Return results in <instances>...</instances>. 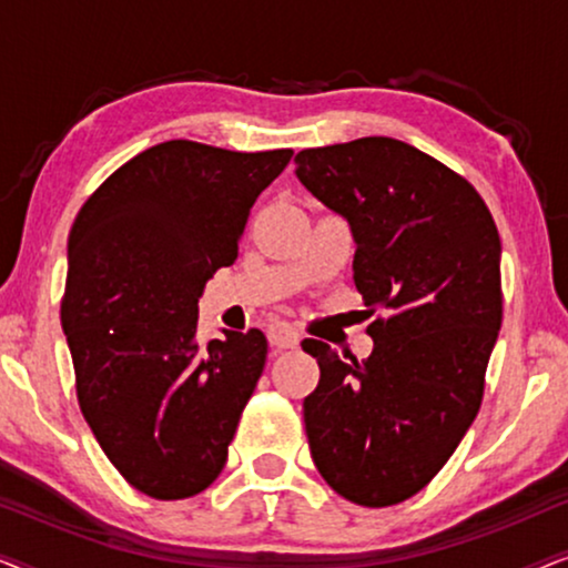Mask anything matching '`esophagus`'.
I'll list each match as a JSON object with an SVG mask.
<instances>
[{
	"mask_svg": "<svg viewBox=\"0 0 568 568\" xmlns=\"http://www.w3.org/2000/svg\"><path fill=\"white\" fill-rule=\"evenodd\" d=\"M300 331L294 328L292 323H284V321H276L268 325V341L271 346L276 348H294L300 344Z\"/></svg>",
	"mask_w": 568,
	"mask_h": 568,
	"instance_id": "34e87169",
	"label": "esophagus"
}]
</instances>
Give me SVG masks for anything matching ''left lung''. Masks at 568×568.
<instances>
[{
    "label": "left lung",
    "mask_w": 568,
    "mask_h": 568,
    "mask_svg": "<svg viewBox=\"0 0 568 568\" xmlns=\"http://www.w3.org/2000/svg\"><path fill=\"white\" fill-rule=\"evenodd\" d=\"M300 183L352 227L367 359L302 341L321 367L305 432L315 468L362 507L410 499L449 460L484 400L501 328V240L478 191L390 136L302 150Z\"/></svg>",
    "instance_id": "1"
}]
</instances>
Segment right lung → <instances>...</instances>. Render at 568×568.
<instances>
[{
  "label": "right lung",
  "instance_id": "add662e5",
  "mask_svg": "<svg viewBox=\"0 0 568 568\" xmlns=\"http://www.w3.org/2000/svg\"><path fill=\"white\" fill-rule=\"evenodd\" d=\"M292 150L173 139L121 165L77 214L61 328L77 400L108 460L152 499L214 484L268 344L258 328L199 341V297L232 266L247 214Z\"/></svg>",
  "mask_w": 568,
  "mask_h": 568
}]
</instances>
